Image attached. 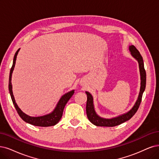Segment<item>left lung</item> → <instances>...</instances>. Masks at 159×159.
Listing matches in <instances>:
<instances>
[{"label": "left lung", "mask_w": 159, "mask_h": 159, "mask_svg": "<svg viewBox=\"0 0 159 159\" xmlns=\"http://www.w3.org/2000/svg\"><path fill=\"white\" fill-rule=\"evenodd\" d=\"M129 49L131 52L132 56L136 58L139 63V71L141 75V88H140V92L138 96V99L137 102L135 103L134 106L132 109L128 111L126 114L120 115L116 118H113L111 119H103L98 116L95 112L94 109H93V98L89 92H86L87 95V102H86V111L88 119L89 120L96 126H107V127H113L117 125H119L122 123L125 122L128 120H130L132 117L138 111L139 105L142 102V98L143 93L145 89L146 85V72L144 68V63L143 61V58L142 55L140 54L139 52L137 50V48L134 45L130 46Z\"/></svg>", "instance_id": "obj_1"}]
</instances>
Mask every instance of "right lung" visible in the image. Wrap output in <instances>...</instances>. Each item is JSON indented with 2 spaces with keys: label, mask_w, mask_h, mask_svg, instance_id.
Here are the masks:
<instances>
[{
  "label": "right lung",
  "mask_w": 159,
  "mask_h": 159,
  "mask_svg": "<svg viewBox=\"0 0 159 159\" xmlns=\"http://www.w3.org/2000/svg\"><path fill=\"white\" fill-rule=\"evenodd\" d=\"M19 50H20V48L17 50V52H16V54L14 55L13 65L11 67L10 72L9 84H8V89H9V92L10 93V96L11 98V100H12V102L14 105V107L17 111V112L23 120L29 123V124L32 125L37 126H42V127H47V126H51L56 125L61 119L62 115H63V111L64 107H65V106H66V105L67 103V102L69 100V99L71 98L72 96L73 95L74 90L70 91V92L66 93L65 95H63L61 97V98L60 99V101H59L57 106L55 108V109L54 110V111H53V112L51 113L50 114L46 115H44L43 116L32 117V116H29L27 115L24 113H23L21 110L18 107V106H17V105L16 104V103L15 102V99H14L13 92H12V86H11V74H12V72H13L14 67H15L16 57H17V54H18Z\"/></svg>",
  "instance_id": "obj_1"
}]
</instances>
